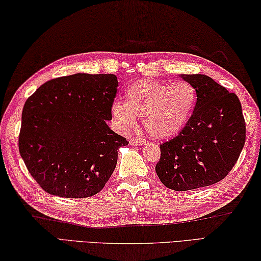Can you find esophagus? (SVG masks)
<instances>
[{
  "mask_svg": "<svg viewBox=\"0 0 261 261\" xmlns=\"http://www.w3.org/2000/svg\"><path fill=\"white\" fill-rule=\"evenodd\" d=\"M129 143L132 145H144L145 143H147V141L142 138H133V139H130Z\"/></svg>",
  "mask_w": 261,
  "mask_h": 261,
  "instance_id": "34e87169",
  "label": "esophagus"
}]
</instances>
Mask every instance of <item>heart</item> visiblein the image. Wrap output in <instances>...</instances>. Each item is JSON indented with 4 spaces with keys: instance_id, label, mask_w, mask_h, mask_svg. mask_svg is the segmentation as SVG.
I'll return each mask as SVG.
<instances>
[{
    "instance_id": "heart-1",
    "label": "heart",
    "mask_w": 261,
    "mask_h": 261,
    "mask_svg": "<svg viewBox=\"0 0 261 261\" xmlns=\"http://www.w3.org/2000/svg\"><path fill=\"white\" fill-rule=\"evenodd\" d=\"M196 103V90L189 82L163 84L152 80L135 81L127 88L126 102H114L111 112L123 129L136 125L142 117L150 135L167 139L185 127Z\"/></svg>"
}]
</instances>
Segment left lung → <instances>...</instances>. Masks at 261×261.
I'll return each mask as SVG.
<instances>
[{
    "label": "left lung",
    "mask_w": 261,
    "mask_h": 261,
    "mask_svg": "<svg viewBox=\"0 0 261 261\" xmlns=\"http://www.w3.org/2000/svg\"><path fill=\"white\" fill-rule=\"evenodd\" d=\"M197 100L179 134L161 144L156 173L167 188L186 191L217 184L228 175L245 143V120L236 94L212 77L186 74Z\"/></svg>",
    "instance_id": "1"
}]
</instances>
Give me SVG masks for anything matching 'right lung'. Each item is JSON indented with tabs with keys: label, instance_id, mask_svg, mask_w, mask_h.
Masks as SVG:
<instances>
[{
	"label": "right lung",
	"instance_id": "add662e5",
	"mask_svg": "<svg viewBox=\"0 0 261 261\" xmlns=\"http://www.w3.org/2000/svg\"><path fill=\"white\" fill-rule=\"evenodd\" d=\"M114 74H76L49 80L25 102L19 152L50 195L86 198L103 189L128 141L108 126L117 95Z\"/></svg>",
	"mask_w": 261,
	"mask_h": 261
}]
</instances>
